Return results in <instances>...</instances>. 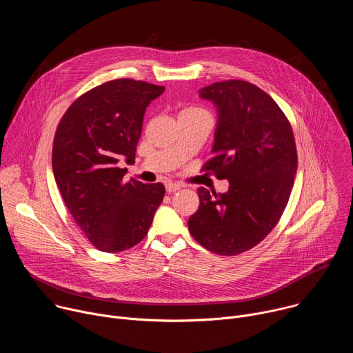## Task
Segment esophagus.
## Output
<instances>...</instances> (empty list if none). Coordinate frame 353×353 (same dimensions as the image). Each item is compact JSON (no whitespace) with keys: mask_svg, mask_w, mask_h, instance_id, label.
Segmentation results:
<instances>
[{"mask_svg":"<svg viewBox=\"0 0 353 353\" xmlns=\"http://www.w3.org/2000/svg\"><path fill=\"white\" fill-rule=\"evenodd\" d=\"M180 188H181V185H180L179 183H173V181L166 183V191H168V192H174V191H177V190H180Z\"/></svg>","mask_w":353,"mask_h":353,"instance_id":"esophagus-1","label":"esophagus"}]
</instances>
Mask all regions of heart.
Masks as SVG:
<instances>
[{"label": "heart", "instance_id": "1", "mask_svg": "<svg viewBox=\"0 0 353 353\" xmlns=\"http://www.w3.org/2000/svg\"><path fill=\"white\" fill-rule=\"evenodd\" d=\"M184 110H201V109H198V108H187Z\"/></svg>", "mask_w": 353, "mask_h": 353}]
</instances>
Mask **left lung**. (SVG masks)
Instances as JSON below:
<instances>
[{"label": "left lung", "instance_id": "8db88e82", "mask_svg": "<svg viewBox=\"0 0 353 353\" xmlns=\"http://www.w3.org/2000/svg\"><path fill=\"white\" fill-rule=\"evenodd\" d=\"M218 109L214 157L203 170L229 181L216 194L196 190L191 236L219 256H237L263 241L279 222L293 187L297 152L292 125L275 100L241 79L199 90Z\"/></svg>", "mask_w": 353, "mask_h": 353}]
</instances>
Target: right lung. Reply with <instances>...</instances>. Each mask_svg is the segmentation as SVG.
Segmentation results:
<instances>
[{
    "label": "right lung",
    "mask_w": 353,
    "mask_h": 353,
    "mask_svg": "<svg viewBox=\"0 0 353 353\" xmlns=\"http://www.w3.org/2000/svg\"><path fill=\"white\" fill-rule=\"evenodd\" d=\"M165 92L120 78L99 85L68 108L53 142V172L64 203L88 240L120 253L138 244L165 196L162 183L124 180L134 163L148 105Z\"/></svg>",
    "instance_id": "1"
}]
</instances>
